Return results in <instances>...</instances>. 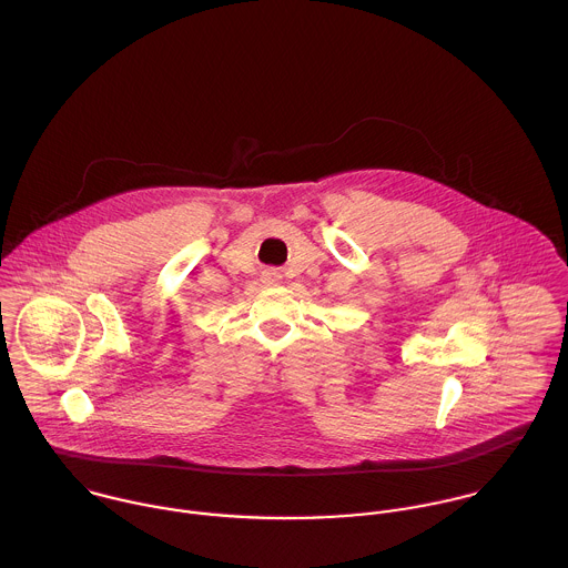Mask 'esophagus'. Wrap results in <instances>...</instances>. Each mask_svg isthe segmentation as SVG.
<instances>
[{
    "label": "esophagus",
    "instance_id": "obj_1",
    "mask_svg": "<svg viewBox=\"0 0 568 568\" xmlns=\"http://www.w3.org/2000/svg\"><path fill=\"white\" fill-rule=\"evenodd\" d=\"M266 280H268V282H277V280H280V273H277V271H266Z\"/></svg>",
    "mask_w": 568,
    "mask_h": 568
}]
</instances>
